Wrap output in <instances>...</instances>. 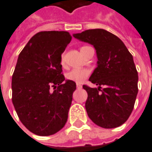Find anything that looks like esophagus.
<instances>
[{
    "label": "esophagus",
    "instance_id": "obj_1",
    "mask_svg": "<svg viewBox=\"0 0 152 152\" xmlns=\"http://www.w3.org/2000/svg\"><path fill=\"white\" fill-rule=\"evenodd\" d=\"M76 87H77V88H82V84L81 83H77L76 84Z\"/></svg>",
    "mask_w": 152,
    "mask_h": 152
}]
</instances>
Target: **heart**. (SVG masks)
Listing matches in <instances>:
<instances>
[{
    "mask_svg": "<svg viewBox=\"0 0 152 152\" xmlns=\"http://www.w3.org/2000/svg\"><path fill=\"white\" fill-rule=\"evenodd\" d=\"M60 64L62 66L65 65L64 55L61 56ZM89 75V70L87 69H74L70 70L69 73L66 74V78L68 80L73 81L75 83H82L84 79L88 78Z\"/></svg>",
    "mask_w": 152,
    "mask_h": 152,
    "instance_id": "heart-1",
    "label": "heart"
}]
</instances>
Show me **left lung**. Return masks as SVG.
Segmentation results:
<instances>
[{"instance_id": "obj_1", "label": "left lung", "mask_w": 152, "mask_h": 152, "mask_svg": "<svg viewBox=\"0 0 152 152\" xmlns=\"http://www.w3.org/2000/svg\"><path fill=\"white\" fill-rule=\"evenodd\" d=\"M74 37L94 46L97 54V68L88 80L99 87L83 86L88 93L85 109L88 117L105 129L123 125L131 115L138 93V73L132 55L118 37L104 29H89Z\"/></svg>"}]
</instances>
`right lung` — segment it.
Here are the masks:
<instances>
[{"mask_svg":"<svg viewBox=\"0 0 152 152\" xmlns=\"http://www.w3.org/2000/svg\"><path fill=\"white\" fill-rule=\"evenodd\" d=\"M71 39L68 31H40L18 56L12 103L21 123L36 135H53L68 120L76 83L64 81L60 59Z\"/></svg>","mask_w":152,"mask_h":152,"instance_id":"obj_1","label":"right lung"}]
</instances>
